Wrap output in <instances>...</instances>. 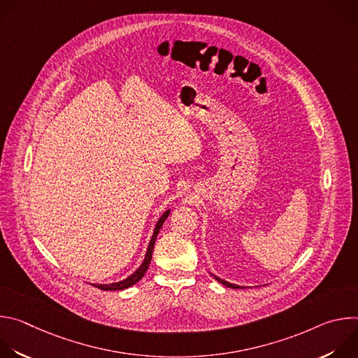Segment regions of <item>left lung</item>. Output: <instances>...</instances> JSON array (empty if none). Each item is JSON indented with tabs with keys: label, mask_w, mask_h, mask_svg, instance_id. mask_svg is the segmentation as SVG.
Returning a JSON list of instances; mask_svg holds the SVG:
<instances>
[{
	"label": "left lung",
	"mask_w": 358,
	"mask_h": 358,
	"mask_svg": "<svg viewBox=\"0 0 358 358\" xmlns=\"http://www.w3.org/2000/svg\"><path fill=\"white\" fill-rule=\"evenodd\" d=\"M215 279H217L220 283H222V285H225V286H228V287H232V289H239V286H236V285H232V283H229V282H225V280H222V279H220V278H217V276H215Z\"/></svg>",
	"instance_id": "obj_1"
}]
</instances>
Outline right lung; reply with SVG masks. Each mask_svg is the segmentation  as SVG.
<instances>
[{
	"label": "right lung",
	"instance_id": "obj_1",
	"mask_svg": "<svg viewBox=\"0 0 358 358\" xmlns=\"http://www.w3.org/2000/svg\"><path fill=\"white\" fill-rule=\"evenodd\" d=\"M169 214H170V211H166V213L163 214V217L159 220V222H157V225H156V229H155V234H152V238H151V241H150V243H148L144 262L141 264V266H140L131 276H129L127 279H124V280H122V282H117V283H110V285H93V286H96V287H99V289H101V290H123V289H127V287L133 286L134 283H137V282L144 276L145 271L148 269V265H150V262H151L152 249H155V243H156V238H157V235H159V232H160V228L163 227L164 221L167 220Z\"/></svg>",
	"mask_w": 358,
	"mask_h": 358
}]
</instances>
